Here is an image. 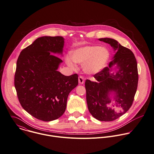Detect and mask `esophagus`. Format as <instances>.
Segmentation results:
<instances>
[{
  "instance_id": "34e87169",
  "label": "esophagus",
  "mask_w": 154,
  "mask_h": 154,
  "mask_svg": "<svg viewBox=\"0 0 154 154\" xmlns=\"http://www.w3.org/2000/svg\"><path fill=\"white\" fill-rule=\"evenodd\" d=\"M85 82V79L82 76H79V83L80 85H83Z\"/></svg>"
}]
</instances>
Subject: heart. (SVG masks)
<instances>
[{
    "label": "heart",
    "mask_w": 154,
    "mask_h": 154,
    "mask_svg": "<svg viewBox=\"0 0 154 154\" xmlns=\"http://www.w3.org/2000/svg\"><path fill=\"white\" fill-rule=\"evenodd\" d=\"M109 58L110 52L106 47L88 45L75 49L71 53V59L67 57L65 61L66 64L73 69L76 67L74 61L83 65V70L85 73L93 75L105 68Z\"/></svg>",
    "instance_id": "obj_1"
}]
</instances>
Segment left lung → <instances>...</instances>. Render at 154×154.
<instances>
[{
    "label": "left lung",
    "mask_w": 154,
    "mask_h": 154,
    "mask_svg": "<svg viewBox=\"0 0 154 154\" xmlns=\"http://www.w3.org/2000/svg\"><path fill=\"white\" fill-rule=\"evenodd\" d=\"M99 41L108 43L114 55L108 67L94 75L95 82L86 80V100L90 113L102 122H111L131 107L138 83L137 64L133 53L111 38Z\"/></svg>",
    "instance_id": "obj_1"
}]
</instances>
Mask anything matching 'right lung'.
Wrapping results in <instances>:
<instances>
[{"label": "right lung", "instance_id": "add662e5", "mask_svg": "<svg viewBox=\"0 0 154 154\" xmlns=\"http://www.w3.org/2000/svg\"><path fill=\"white\" fill-rule=\"evenodd\" d=\"M64 38L43 36L23 49L17 62L15 87L22 107L35 119L51 122L64 113L69 93L78 85V75L58 71Z\"/></svg>", "mask_w": 154, "mask_h": 154}]
</instances>
